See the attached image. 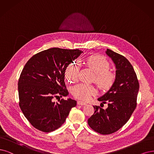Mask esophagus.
<instances>
[{"label":"esophagus","mask_w":154,"mask_h":154,"mask_svg":"<svg viewBox=\"0 0 154 154\" xmlns=\"http://www.w3.org/2000/svg\"><path fill=\"white\" fill-rule=\"evenodd\" d=\"M77 105H86V103L85 102L81 101H77Z\"/></svg>","instance_id":"34e87169"}]
</instances>
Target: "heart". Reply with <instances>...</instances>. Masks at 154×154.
Listing matches in <instances>:
<instances>
[{"mask_svg": "<svg viewBox=\"0 0 154 154\" xmlns=\"http://www.w3.org/2000/svg\"><path fill=\"white\" fill-rule=\"evenodd\" d=\"M87 64L95 73L94 81L98 87L104 91L110 89L115 82L114 73L109 71L110 64L102 56H93L87 60ZM80 66L78 62H72L65 70V78L71 82L77 80ZM71 93L74 97L81 100H87L91 96L95 95L97 90L94 86L85 84H79L72 88Z\"/></svg>", "mask_w": 154, "mask_h": 154, "instance_id": "obj_1", "label": "heart"}]
</instances>
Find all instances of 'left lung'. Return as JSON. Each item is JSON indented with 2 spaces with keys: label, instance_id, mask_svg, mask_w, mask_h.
Returning a JSON list of instances; mask_svg holds the SVG:
<instances>
[{
  "label": "left lung",
  "instance_id": "left-lung-1",
  "mask_svg": "<svg viewBox=\"0 0 154 154\" xmlns=\"http://www.w3.org/2000/svg\"><path fill=\"white\" fill-rule=\"evenodd\" d=\"M106 54L116 65V80L112 87L98 100L108 103L106 109L93 106L94 114L89 118L90 128L101 134H109L121 128L136 109L139 82L134 68L122 55L107 49Z\"/></svg>",
  "mask_w": 154,
  "mask_h": 154
}]
</instances>
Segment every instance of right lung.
<instances>
[{"label": "right lung", "mask_w": 154, "mask_h": 154, "mask_svg": "<svg viewBox=\"0 0 154 154\" xmlns=\"http://www.w3.org/2000/svg\"><path fill=\"white\" fill-rule=\"evenodd\" d=\"M83 51L53 48L41 51L27 61L18 81L19 105L32 126L43 132H51L63 124L77 101L53 98L66 96L65 83L66 67Z\"/></svg>", "instance_id": "1"}]
</instances>
